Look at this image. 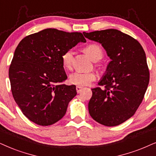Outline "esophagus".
I'll return each instance as SVG.
<instances>
[{"label":"esophagus","mask_w":156,"mask_h":156,"mask_svg":"<svg viewBox=\"0 0 156 156\" xmlns=\"http://www.w3.org/2000/svg\"><path fill=\"white\" fill-rule=\"evenodd\" d=\"M82 89H83V87H81V86H76V90L78 94H79V93L82 90Z\"/></svg>","instance_id":"esophagus-1"}]
</instances>
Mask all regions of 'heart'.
<instances>
[{
    "label": "heart",
    "mask_w": 156,
    "mask_h": 156,
    "mask_svg": "<svg viewBox=\"0 0 156 156\" xmlns=\"http://www.w3.org/2000/svg\"><path fill=\"white\" fill-rule=\"evenodd\" d=\"M85 52H86L90 58L94 62H97L103 58V50L99 45L96 44H90L85 48ZM73 51L68 50L62 55V66L66 69H70L72 68L73 62ZM96 75L94 72H79L77 71L72 73L69 78V81L70 83L76 85L78 86H88L90 83L95 80Z\"/></svg>",
    "instance_id": "obj_1"
}]
</instances>
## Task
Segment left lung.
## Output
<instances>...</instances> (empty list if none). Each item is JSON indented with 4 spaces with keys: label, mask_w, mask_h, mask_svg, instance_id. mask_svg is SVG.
<instances>
[{
    "label": "left lung",
    "mask_w": 156,
    "mask_h": 156,
    "mask_svg": "<svg viewBox=\"0 0 156 156\" xmlns=\"http://www.w3.org/2000/svg\"><path fill=\"white\" fill-rule=\"evenodd\" d=\"M85 37L101 44L111 61L98 85L92 88L88 112L101 125L114 127L135 114L149 83L146 56L141 44L117 29L83 32Z\"/></svg>",
    "instance_id": "1"
}]
</instances>
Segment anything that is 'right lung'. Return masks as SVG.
I'll list each match as a JSON object with an SVG mask.
<instances>
[{
    "instance_id": "obj_1",
    "label": "right lung",
    "mask_w": 156,
    "mask_h": 156,
    "mask_svg": "<svg viewBox=\"0 0 156 156\" xmlns=\"http://www.w3.org/2000/svg\"><path fill=\"white\" fill-rule=\"evenodd\" d=\"M86 42L82 33L46 29L27 36L18 44L9 79L15 101L30 121L48 126L64 117L77 92L75 85L62 84L68 78L62 55Z\"/></svg>"
}]
</instances>
